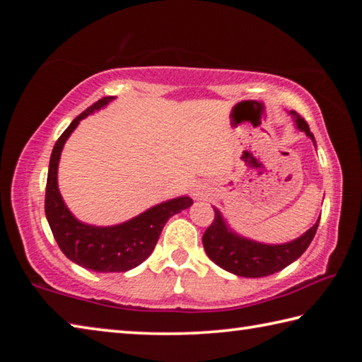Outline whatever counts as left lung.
<instances>
[{
  "label": "left lung",
  "mask_w": 362,
  "mask_h": 362,
  "mask_svg": "<svg viewBox=\"0 0 362 362\" xmlns=\"http://www.w3.org/2000/svg\"><path fill=\"white\" fill-rule=\"evenodd\" d=\"M291 115L296 119L298 129L303 131L315 142L313 134L310 132L308 122L297 112H291ZM214 212H216V216H214L212 223L211 226H207L203 235L206 254L220 268L244 278L268 276V274L281 272L287 265H291L313 241L321 218H317V222L305 235L297 238L296 241L279 244V246H268V244L244 240V238L228 231L220 212L217 209Z\"/></svg>",
  "instance_id": "left-lung-1"
}]
</instances>
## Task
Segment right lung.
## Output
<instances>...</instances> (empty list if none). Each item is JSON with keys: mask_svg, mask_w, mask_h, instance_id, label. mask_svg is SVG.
Masks as SVG:
<instances>
[{"mask_svg": "<svg viewBox=\"0 0 362 362\" xmlns=\"http://www.w3.org/2000/svg\"><path fill=\"white\" fill-rule=\"evenodd\" d=\"M113 97H102L76 116L54 145L46 183L45 212L59 247L79 267L99 273H121L140 265L148 257L168 220L187 209L193 201L187 196L151 207L129 222L115 226H93L78 222L64 204L57 188V166L65 140L75 131L78 122L94 110H99Z\"/></svg>", "mask_w": 362, "mask_h": 362, "instance_id": "obj_1", "label": "right lung"}]
</instances>
